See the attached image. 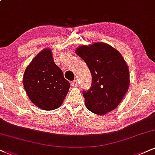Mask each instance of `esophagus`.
I'll return each mask as SVG.
<instances>
[{
	"instance_id": "obj_1",
	"label": "esophagus",
	"mask_w": 155,
	"mask_h": 155,
	"mask_svg": "<svg viewBox=\"0 0 155 155\" xmlns=\"http://www.w3.org/2000/svg\"><path fill=\"white\" fill-rule=\"evenodd\" d=\"M77 81H75V80H74V81H73L72 82H71V86L72 87H77Z\"/></svg>"
}]
</instances>
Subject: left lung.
Segmentation results:
<instances>
[{"label": "left lung", "mask_w": 155, "mask_h": 155, "mask_svg": "<svg viewBox=\"0 0 155 155\" xmlns=\"http://www.w3.org/2000/svg\"><path fill=\"white\" fill-rule=\"evenodd\" d=\"M92 74L91 87L83 92L87 108L98 115L114 110L130 85L128 66L122 54L109 44L97 42L76 49Z\"/></svg>", "instance_id": "obj_1"}]
</instances>
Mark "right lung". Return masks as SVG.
I'll list each match as a JSON object with an SVG mask.
<instances>
[{
    "mask_svg": "<svg viewBox=\"0 0 155 155\" xmlns=\"http://www.w3.org/2000/svg\"><path fill=\"white\" fill-rule=\"evenodd\" d=\"M22 82L31 102L47 111L61 106L71 87L48 48L40 51L28 65Z\"/></svg>",
    "mask_w": 155,
    "mask_h": 155,
    "instance_id": "add662e5",
    "label": "right lung"
}]
</instances>
